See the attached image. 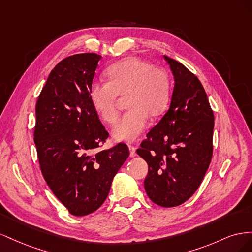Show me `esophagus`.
Listing matches in <instances>:
<instances>
[{
  "instance_id": "obj_1",
  "label": "esophagus",
  "mask_w": 252,
  "mask_h": 252,
  "mask_svg": "<svg viewBox=\"0 0 252 252\" xmlns=\"http://www.w3.org/2000/svg\"><path fill=\"white\" fill-rule=\"evenodd\" d=\"M128 148H129V152H130V157L131 158H133V157H135L136 156V152H135V147L134 146H132V145H129L128 146Z\"/></svg>"
}]
</instances>
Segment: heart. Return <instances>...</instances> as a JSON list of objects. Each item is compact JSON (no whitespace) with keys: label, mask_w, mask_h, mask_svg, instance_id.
<instances>
[{"label":"heart","mask_w":252,"mask_h":252,"mask_svg":"<svg viewBox=\"0 0 252 252\" xmlns=\"http://www.w3.org/2000/svg\"><path fill=\"white\" fill-rule=\"evenodd\" d=\"M108 81H94L89 87V100L95 112L107 124L119 117L118 98L125 96L128 111L112 128L118 141H134L147 128L148 117L158 118L168 107L170 80L162 68L139 58H126L112 64Z\"/></svg>","instance_id":"b5f03b06"}]
</instances>
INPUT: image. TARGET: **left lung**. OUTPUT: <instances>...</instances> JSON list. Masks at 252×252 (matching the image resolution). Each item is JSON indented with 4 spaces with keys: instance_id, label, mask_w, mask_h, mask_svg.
I'll return each mask as SVG.
<instances>
[{
    "instance_id": "1",
    "label": "left lung",
    "mask_w": 252,
    "mask_h": 252,
    "mask_svg": "<svg viewBox=\"0 0 252 252\" xmlns=\"http://www.w3.org/2000/svg\"><path fill=\"white\" fill-rule=\"evenodd\" d=\"M174 77L170 107L136 150L148 164L144 187L162 207L191 196L212 158L215 117L200 80L182 63L164 56Z\"/></svg>"
}]
</instances>
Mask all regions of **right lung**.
<instances>
[{
	"mask_svg": "<svg viewBox=\"0 0 252 252\" xmlns=\"http://www.w3.org/2000/svg\"><path fill=\"white\" fill-rule=\"evenodd\" d=\"M101 56L79 53L53 68L35 105L34 144L43 177L72 216L100 208L129 156L127 145L94 154L108 138L89 100Z\"/></svg>",
	"mask_w": 252,
	"mask_h": 252,
	"instance_id": "add662e5",
	"label": "right lung"
}]
</instances>
